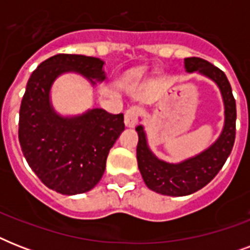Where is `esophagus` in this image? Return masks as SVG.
<instances>
[{
	"label": "esophagus",
	"mask_w": 250,
	"mask_h": 250,
	"mask_svg": "<svg viewBox=\"0 0 250 250\" xmlns=\"http://www.w3.org/2000/svg\"><path fill=\"white\" fill-rule=\"evenodd\" d=\"M139 115H140V109L137 106H131L125 110V123L127 127H133L139 121Z\"/></svg>",
	"instance_id": "34e87169"
}]
</instances>
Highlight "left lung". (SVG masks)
Wrapping results in <instances>:
<instances>
[{
	"instance_id": "left-lung-1",
	"label": "left lung",
	"mask_w": 250,
	"mask_h": 250,
	"mask_svg": "<svg viewBox=\"0 0 250 250\" xmlns=\"http://www.w3.org/2000/svg\"><path fill=\"white\" fill-rule=\"evenodd\" d=\"M184 63L187 71H198L208 76L214 80L221 89L225 101L226 121L219 139L201 154L182 164L174 165L160 161L153 156L146 145L143 125L136 127L139 135L136 149L137 165L145 184L157 193L178 197L197 192L215 178L231 154L236 136V102L225 72L197 57L186 58Z\"/></svg>"
}]
</instances>
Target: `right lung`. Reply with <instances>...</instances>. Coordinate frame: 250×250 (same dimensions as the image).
Masks as SVG:
<instances>
[{
    "instance_id": "obj_1",
    "label": "right lung",
    "mask_w": 250,
    "mask_h": 250,
    "mask_svg": "<svg viewBox=\"0 0 250 250\" xmlns=\"http://www.w3.org/2000/svg\"><path fill=\"white\" fill-rule=\"evenodd\" d=\"M100 58L57 54L32 72L19 110V143L33 172L50 189L79 194L93 188L104 175L106 158L123 129V114L89 110L75 118H62L49 102L57 76L76 71L96 84L105 80Z\"/></svg>"
}]
</instances>
